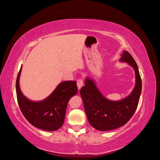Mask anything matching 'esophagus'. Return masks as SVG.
Listing matches in <instances>:
<instances>
[{"label":"esophagus","mask_w":160,"mask_h":160,"mask_svg":"<svg viewBox=\"0 0 160 160\" xmlns=\"http://www.w3.org/2000/svg\"><path fill=\"white\" fill-rule=\"evenodd\" d=\"M77 87H78V88L81 89V87L83 85V79H79L78 80H77Z\"/></svg>","instance_id":"1"}]
</instances>
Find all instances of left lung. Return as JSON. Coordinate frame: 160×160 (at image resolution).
Segmentation results:
<instances>
[{
    "label": "left lung",
    "instance_id": "1",
    "mask_svg": "<svg viewBox=\"0 0 160 160\" xmlns=\"http://www.w3.org/2000/svg\"><path fill=\"white\" fill-rule=\"evenodd\" d=\"M120 61L128 62L135 72L136 83L132 93L126 98L118 101L107 99L90 79L85 80V85L80 91L89 122L92 127L99 131L112 130L123 126L132 118L138 108L142 83L137 63L128 51L123 52Z\"/></svg>",
    "mask_w": 160,
    "mask_h": 160
}]
</instances>
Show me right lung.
<instances>
[{"instance_id": "right-lung-1", "label": "right lung", "mask_w": 160, "mask_h": 160, "mask_svg": "<svg viewBox=\"0 0 160 160\" xmlns=\"http://www.w3.org/2000/svg\"><path fill=\"white\" fill-rule=\"evenodd\" d=\"M21 71V68L17 75L16 91L18 104L23 115L31 125L38 129L50 132L59 129L64 123L69 100L77 93V82H62L49 98L39 102H34L27 99L20 89Z\"/></svg>"}]
</instances>
